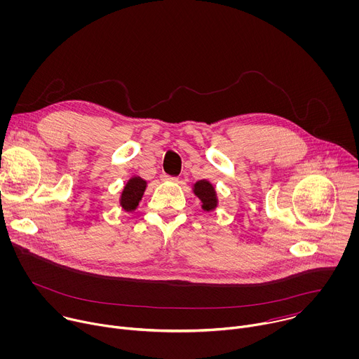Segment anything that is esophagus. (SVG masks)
I'll use <instances>...</instances> for the list:
<instances>
[{"label":"esophagus","instance_id":"1","mask_svg":"<svg viewBox=\"0 0 359 359\" xmlns=\"http://www.w3.org/2000/svg\"><path fill=\"white\" fill-rule=\"evenodd\" d=\"M162 180H165V182H177L179 179H177V177H173V176H169V175H163V176H162Z\"/></svg>","mask_w":359,"mask_h":359}]
</instances>
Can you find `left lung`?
I'll return each mask as SVG.
<instances>
[{
    "label": "left lung",
    "instance_id": "obj_1",
    "mask_svg": "<svg viewBox=\"0 0 359 359\" xmlns=\"http://www.w3.org/2000/svg\"><path fill=\"white\" fill-rule=\"evenodd\" d=\"M194 194L201 200L203 208L205 211L214 210L217 207V194L212 184L207 180H198L194 184Z\"/></svg>",
    "mask_w": 359,
    "mask_h": 359
}]
</instances>
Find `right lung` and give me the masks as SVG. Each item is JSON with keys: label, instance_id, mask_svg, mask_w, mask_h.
I'll list each match as a JSON object with an SVG mask.
<instances>
[{"label": "right lung", "instance_id": "right-lung-1", "mask_svg": "<svg viewBox=\"0 0 359 359\" xmlns=\"http://www.w3.org/2000/svg\"><path fill=\"white\" fill-rule=\"evenodd\" d=\"M145 189H147V182L144 179H141L140 176H135V177L130 179L128 183L126 184L124 190H123L121 200H119V203H121V207L126 211L135 210L138 207L142 196H144Z\"/></svg>", "mask_w": 359, "mask_h": 359}]
</instances>
